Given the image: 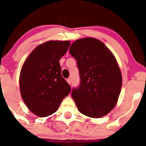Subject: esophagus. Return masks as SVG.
I'll list each match as a JSON object with an SVG mask.
<instances>
[{
	"instance_id": "esophagus-1",
	"label": "esophagus",
	"mask_w": 146,
	"mask_h": 146,
	"mask_svg": "<svg viewBox=\"0 0 146 146\" xmlns=\"http://www.w3.org/2000/svg\"><path fill=\"white\" fill-rule=\"evenodd\" d=\"M67 82H68V83H69V84H71V79H70V78H69V79H67Z\"/></svg>"
}]
</instances>
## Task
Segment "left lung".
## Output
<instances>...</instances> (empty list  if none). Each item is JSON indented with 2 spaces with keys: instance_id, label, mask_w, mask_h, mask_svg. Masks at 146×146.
<instances>
[{
  "instance_id": "1",
  "label": "left lung",
  "mask_w": 146,
  "mask_h": 146,
  "mask_svg": "<svg viewBox=\"0 0 146 146\" xmlns=\"http://www.w3.org/2000/svg\"><path fill=\"white\" fill-rule=\"evenodd\" d=\"M69 53L79 70V86L71 93L79 112L92 118L107 115L116 105L122 86L113 54L102 41L91 37L75 40Z\"/></svg>"
}]
</instances>
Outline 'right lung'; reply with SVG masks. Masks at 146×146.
<instances>
[{
	"instance_id": "right-lung-1",
	"label": "right lung",
	"mask_w": 146,
	"mask_h": 146,
	"mask_svg": "<svg viewBox=\"0 0 146 146\" xmlns=\"http://www.w3.org/2000/svg\"><path fill=\"white\" fill-rule=\"evenodd\" d=\"M69 40H49L35 48L21 67L19 88L29 110L40 117L58 110L71 87L63 78L60 60L67 51Z\"/></svg>"
}]
</instances>
